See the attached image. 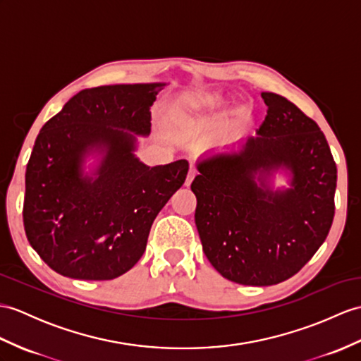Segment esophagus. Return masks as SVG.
I'll list each match as a JSON object with an SVG mask.
<instances>
[{
	"mask_svg": "<svg viewBox=\"0 0 361 361\" xmlns=\"http://www.w3.org/2000/svg\"><path fill=\"white\" fill-rule=\"evenodd\" d=\"M196 174H197V171L195 170V169H192V166H191V169H190V171H188V176H187V179H185V187H190L191 185V182H192V179H195L196 178Z\"/></svg>",
	"mask_w": 361,
	"mask_h": 361,
	"instance_id": "1",
	"label": "esophagus"
}]
</instances>
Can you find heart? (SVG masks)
I'll list each match as a JSON object with an SVG mask.
<instances>
[{"label":"heart","instance_id":"1","mask_svg":"<svg viewBox=\"0 0 361 361\" xmlns=\"http://www.w3.org/2000/svg\"><path fill=\"white\" fill-rule=\"evenodd\" d=\"M221 105V98L216 93H196L183 99L180 109L176 111L178 118L183 124H196L204 113L216 110Z\"/></svg>","mask_w":361,"mask_h":361}]
</instances>
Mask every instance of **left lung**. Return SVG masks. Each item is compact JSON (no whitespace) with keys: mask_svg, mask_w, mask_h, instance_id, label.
I'll return each instance as SVG.
<instances>
[{"mask_svg":"<svg viewBox=\"0 0 361 361\" xmlns=\"http://www.w3.org/2000/svg\"><path fill=\"white\" fill-rule=\"evenodd\" d=\"M268 105L257 137L235 153L197 162L191 183L202 248L221 274L251 286L297 274L331 230L337 166L315 122L291 101L263 92ZM292 173V188L274 192L271 173Z\"/></svg>","mask_w":361,"mask_h":361,"instance_id":"obj_1","label":"left lung"}]
</instances>
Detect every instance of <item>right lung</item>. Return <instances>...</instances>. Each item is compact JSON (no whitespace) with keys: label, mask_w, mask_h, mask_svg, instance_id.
Returning a JSON list of instances; mask_svg holds the SVG:
<instances>
[{"label":"right lung","mask_w":361,"mask_h":361,"mask_svg":"<svg viewBox=\"0 0 361 361\" xmlns=\"http://www.w3.org/2000/svg\"><path fill=\"white\" fill-rule=\"evenodd\" d=\"M165 84H116L76 93L35 140L23 221L32 248L58 274L111 280L142 257L156 216L185 182V159L147 166L136 136ZM102 154L93 176L83 159Z\"/></svg>","instance_id":"1"}]
</instances>
